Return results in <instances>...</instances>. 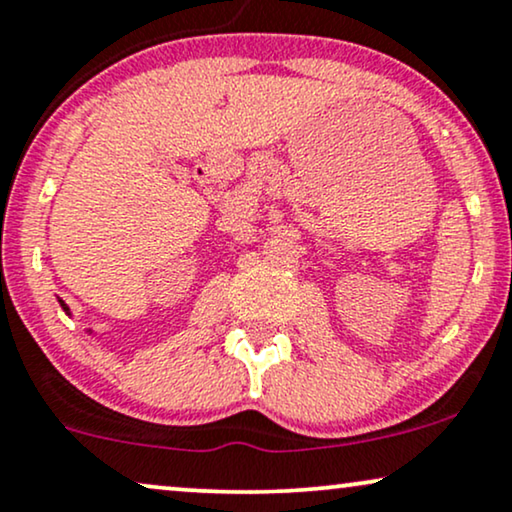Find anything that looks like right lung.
<instances>
[{
    "mask_svg": "<svg viewBox=\"0 0 512 512\" xmlns=\"http://www.w3.org/2000/svg\"><path fill=\"white\" fill-rule=\"evenodd\" d=\"M61 307H63V309H68V307H66V304H63V302H61Z\"/></svg>",
    "mask_w": 512,
    "mask_h": 512,
    "instance_id": "obj_1",
    "label": "right lung"
}]
</instances>
